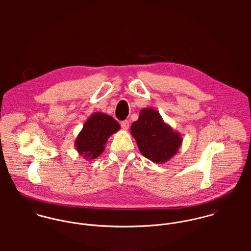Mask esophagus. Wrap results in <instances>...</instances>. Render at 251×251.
<instances>
[{"mask_svg":"<svg viewBox=\"0 0 251 251\" xmlns=\"http://www.w3.org/2000/svg\"><path fill=\"white\" fill-rule=\"evenodd\" d=\"M121 126H122L123 129L126 130V129H128V127H129V122H128L127 120H126V121H123V122L121 123Z\"/></svg>","mask_w":251,"mask_h":251,"instance_id":"esophagus-1","label":"esophagus"}]
</instances>
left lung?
Listing matches in <instances>:
<instances>
[{
  "label": "left lung",
  "mask_w": 251,
  "mask_h": 251,
  "mask_svg": "<svg viewBox=\"0 0 251 251\" xmlns=\"http://www.w3.org/2000/svg\"><path fill=\"white\" fill-rule=\"evenodd\" d=\"M130 130L142 155L154 163L169 161L178 153L182 144L181 134L165 123L152 108L141 109Z\"/></svg>",
  "instance_id": "left-lung-1"
}]
</instances>
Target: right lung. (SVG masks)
<instances>
[{"label":"right lung","instance_id":"right-lung-1","mask_svg":"<svg viewBox=\"0 0 251 251\" xmlns=\"http://www.w3.org/2000/svg\"><path fill=\"white\" fill-rule=\"evenodd\" d=\"M120 128V124L114 118L102 112H96L85 122L75 139L74 147L85 159H95L104 151L108 138Z\"/></svg>","mask_w":251,"mask_h":251}]
</instances>
